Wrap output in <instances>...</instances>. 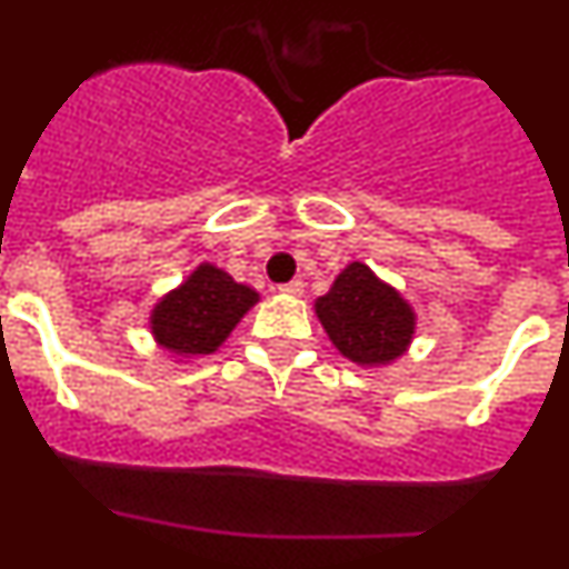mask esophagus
<instances>
[{"label":"esophagus","mask_w":569,"mask_h":569,"mask_svg":"<svg viewBox=\"0 0 569 569\" xmlns=\"http://www.w3.org/2000/svg\"><path fill=\"white\" fill-rule=\"evenodd\" d=\"M302 291H306L302 280H291V283L280 286V295H286V297H302Z\"/></svg>","instance_id":"esophagus-1"}]
</instances>
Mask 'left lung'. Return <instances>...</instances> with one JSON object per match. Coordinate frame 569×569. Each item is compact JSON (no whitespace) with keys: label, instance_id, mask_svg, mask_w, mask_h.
I'll list each match as a JSON object with an SVG mask.
<instances>
[{"label":"left lung","instance_id":"1","mask_svg":"<svg viewBox=\"0 0 569 569\" xmlns=\"http://www.w3.org/2000/svg\"><path fill=\"white\" fill-rule=\"evenodd\" d=\"M313 311L332 347L360 369L393 366L416 338L418 317L410 300L363 261L347 263Z\"/></svg>","mask_w":569,"mask_h":569}]
</instances>
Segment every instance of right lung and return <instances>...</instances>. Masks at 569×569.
<instances>
[{"label":"right lung","mask_w":569,"mask_h":569,"mask_svg":"<svg viewBox=\"0 0 569 569\" xmlns=\"http://www.w3.org/2000/svg\"><path fill=\"white\" fill-rule=\"evenodd\" d=\"M258 300L261 297L256 289L237 283L226 269L203 261L153 302L148 327L168 358L192 363L214 355Z\"/></svg>","instance_id":"1"}]
</instances>
